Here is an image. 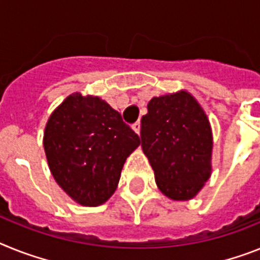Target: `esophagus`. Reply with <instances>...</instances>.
<instances>
[{
    "label": "esophagus",
    "mask_w": 260,
    "mask_h": 260,
    "mask_svg": "<svg viewBox=\"0 0 260 260\" xmlns=\"http://www.w3.org/2000/svg\"><path fill=\"white\" fill-rule=\"evenodd\" d=\"M132 129H134L137 135H140V129H141L140 121H137V123H135L134 125H132Z\"/></svg>",
    "instance_id": "1"
}]
</instances>
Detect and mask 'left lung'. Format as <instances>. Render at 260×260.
<instances>
[{
    "label": "left lung",
    "instance_id": "8db88e82",
    "mask_svg": "<svg viewBox=\"0 0 260 260\" xmlns=\"http://www.w3.org/2000/svg\"><path fill=\"white\" fill-rule=\"evenodd\" d=\"M141 148L157 187L173 201H189L211 176L213 132L197 99L181 89L154 96L141 117Z\"/></svg>",
    "mask_w": 260,
    "mask_h": 260
}]
</instances>
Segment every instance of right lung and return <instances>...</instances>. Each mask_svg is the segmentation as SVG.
<instances>
[{
    "label": "right lung",
    "mask_w": 260,
    "mask_h": 260,
    "mask_svg": "<svg viewBox=\"0 0 260 260\" xmlns=\"http://www.w3.org/2000/svg\"><path fill=\"white\" fill-rule=\"evenodd\" d=\"M140 145L106 100L74 92L50 115L43 148L56 184L76 204L99 206L111 198L126 157Z\"/></svg>",
    "instance_id": "right-lung-1"
}]
</instances>
